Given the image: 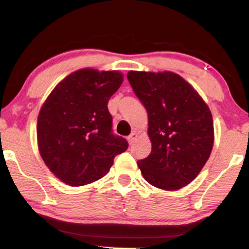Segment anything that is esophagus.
<instances>
[{"mask_svg":"<svg viewBox=\"0 0 249 249\" xmlns=\"http://www.w3.org/2000/svg\"><path fill=\"white\" fill-rule=\"evenodd\" d=\"M136 137H137L136 132H133L132 134L127 137L128 143H129V144H133V143H134V142H135V140H136Z\"/></svg>","mask_w":249,"mask_h":249,"instance_id":"obj_1","label":"esophagus"}]
</instances>
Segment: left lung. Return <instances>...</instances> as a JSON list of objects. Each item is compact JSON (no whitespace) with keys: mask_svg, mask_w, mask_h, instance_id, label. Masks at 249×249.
<instances>
[{"mask_svg":"<svg viewBox=\"0 0 249 249\" xmlns=\"http://www.w3.org/2000/svg\"><path fill=\"white\" fill-rule=\"evenodd\" d=\"M127 79L146 108L152 151L137 165L144 179L178 190L196 179L210 157L213 122L190 84L171 71H129Z\"/></svg>","mask_w":249,"mask_h":249,"instance_id":"1","label":"left lung"}]
</instances>
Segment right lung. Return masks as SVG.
I'll return each mask as SVG.
<instances>
[{
	"label": "right lung",
	"mask_w": 249,
	"mask_h": 249,
	"mask_svg": "<svg viewBox=\"0 0 249 249\" xmlns=\"http://www.w3.org/2000/svg\"><path fill=\"white\" fill-rule=\"evenodd\" d=\"M118 71L80 69L57 85L41 107L36 136L41 158L62 182L79 187L103 178L127 141L114 135L107 104L123 83Z\"/></svg>",
	"instance_id": "add662e5"
}]
</instances>
